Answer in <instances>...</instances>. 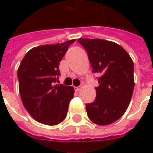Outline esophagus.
I'll return each mask as SVG.
<instances>
[{
    "label": "esophagus",
    "mask_w": 153,
    "mask_h": 153,
    "mask_svg": "<svg viewBox=\"0 0 153 153\" xmlns=\"http://www.w3.org/2000/svg\"><path fill=\"white\" fill-rule=\"evenodd\" d=\"M75 88V90H76V91H79V90L80 89V86H79V87H75V88Z\"/></svg>",
    "instance_id": "esophagus-1"
}]
</instances>
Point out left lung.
Here are the masks:
<instances>
[{"instance_id":"8db88e82","label":"left lung","mask_w":153,"mask_h":153,"mask_svg":"<svg viewBox=\"0 0 153 153\" xmlns=\"http://www.w3.org/2000/svg\"><path fill=\"white\" fill-rule=\"evenodd\" d=\"M88 56L93 73L101 74L93 102L86 104L91 121L112 124L125 114L134 88V62L119 44L104 39L79 38Z\"/></svg>"}]
</instances>
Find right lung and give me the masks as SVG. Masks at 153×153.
<instances>
[{
	"label": "right lung",
	"instance_id": "right-lung-1",
	"mask_svg": "<svg viewBox=\"0 0 153 153\" xmlns=\"http://www.w3.org/2000/svg\"><path fill=\"white\" fill-rule=\"evenodd\" d=\"M75 40L33 47L26 53L19 66L22 102L32 117L42 124L58 125L66 117L74 88L56 84V82L60 75V60Z\"/></svg>",
	"mask_w": 153,
	"mask_h": 153
}]
</instances>
